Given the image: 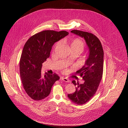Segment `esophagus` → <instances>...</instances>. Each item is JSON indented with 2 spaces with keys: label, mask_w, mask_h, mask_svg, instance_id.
I'll return each instance as SVG.
<instances>
[{
  "label": "esophagus",
  "mask_w": 128,
  "mask_h": 128,
  "mask_svg": "<svg viewBox=\"0 0 128 128\" xmlns=\"http://www.w3.org/2000/svg\"><path fill=\"white\" fill-rule=\"evenodd\" d=\"M60 79L63 80V81L67 82H70V80L66 78H60Z\"/></svg>",
  "instance_id": "34e87169"
}]
</instances>
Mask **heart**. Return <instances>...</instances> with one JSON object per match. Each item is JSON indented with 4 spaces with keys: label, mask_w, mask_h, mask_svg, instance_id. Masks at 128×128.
Masks as SVG:
<instances>
[{
    "label": "heart",
    "mask_w": 128,
    "mask_h": 128,
    "mask_svg": "<svg viewBox=\"0 0 128 128\" xmlns=\"http://www.w3.org/2000/svg\"><path fill=\"white\" fill-rule=\"evenodd\" d=\"M58 43L57 44H58ZM84 43L81 39L78 38L74 39L72 40L70 43V46L72 49H79L80 50L82 51L84 48Z\"/></svg>",
    "instance_id": "heart-1"
}]
</instances>
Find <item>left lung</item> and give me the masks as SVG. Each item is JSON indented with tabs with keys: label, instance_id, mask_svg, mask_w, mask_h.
Returning <instances> with one entry per match:
<instances>
[{
	"label": "left lung",
	"instance_id": "left-lung-1",
	"mask_svg": "<svg viewBox=\"0 0 128 128\" xmlns=\"http://www.w3.org/2000/svg\"><path fill=\"white\" fill-rule=\"evenodd\" d=\"M71 32L84 38L90 51L85 64L76 72L84 80V83L79 84L73 80L72 83L76 86V91L68 94L72 102L82 105L89 101L98 90L103 75L104 52L101 42L93 34L75 30Z\"/></svg>",
	"mask_w": 128,
	"mask_h": 128
}]
</instances>
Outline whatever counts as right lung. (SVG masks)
Instances as JSON below:
<instances>
[{"label":"right lung","mask_w":128,"mask_h":128,"mask_svg":"<svg viewBox=\"0 0 128 128\" xmlns=\"http://www.w3.org/2000/svg\"><path fill=\"white\" fill-rule=\"evenodd\" d=\"M65 30H43L31 36L23 47L20 60V72L23 88L28 95L35 100L48 96L59 76L46 72L42 76V64L50 56L55 42L68 35Z\"/></svg>","instance_id":"1"}]
</instances>
